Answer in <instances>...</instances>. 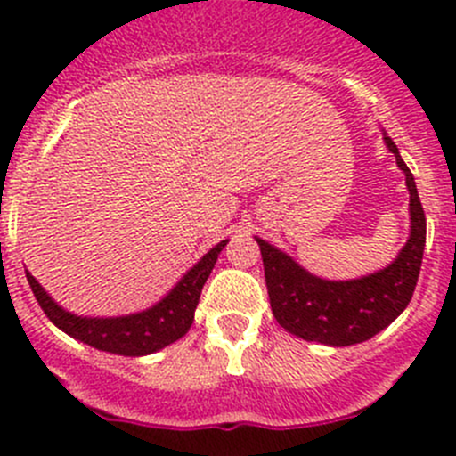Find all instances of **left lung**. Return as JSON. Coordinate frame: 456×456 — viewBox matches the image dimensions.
<instances>
[{
    "label": "left lung",
    "instance_id": "left-lung-1",
    "mask_svg": "<svg viewBox=\"0 0 456 456\" xmlns=\"http://www.w3.org/2000/svg\"><path fill=\"white\" fill-rule=\"evenodd\" d=\"M384 142L406 174L411 194V236L397 257L384 269L355 280H324L309 273L291 256L256 238L265 265L271 311L291 335L326 346H351L370 339L411 302L426 247V216L415 178L384 132Z\"/></svg>",
    "mask_w": 456,
    "mask_h": 456
}]
</instances>
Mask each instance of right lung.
Returning <instances> with one entry per match:
<instances>
[{"mask_svg": "<svg viewBox=\"0 0 456 456\" xmlns=\"http://www.w3.org/2000/svg\"><path fill=\"white\" fill-rule=\"evenodd\" d=\"M229 240H220L218 245L211 247L205 256L183 275L176 282V287L156 302L150 309L139 311V314L118 315V317H84L75 315L59 306L48 293L44 291L35 275L26 271V278L35 293L37 302L44 309V314L50 317L54 326L68 333L70 338L79 339L99 351L114 353V355L126 357H141L150 353L160 351L169 346L176 339L190 330L194 322V311L199 306L202 284L209 278L214 269L218 254L224 249Z\"/></svg>", "mask_w": 456, "mask_h": 456, "instance_id": "1", "label": "right lung"}]
</instances>
